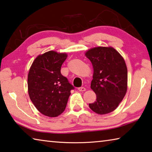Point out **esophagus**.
<instances>
[{
  "label": "esophagus",
  "mask_w": 152,
  "mask_h": 152,
  "mask_svg": "<svg viewBox=\"0 0 152 152\" xmlns=\"http://www.w3.org/2000/svg\"><path fill=\"white\" fill-rule=\"evenodd\" d=\"M78 90L80 92H84V91H86V88H84V87H80V88H78Z\"/></svg>",
  "instance_id": "esophagus-1"
}]
</instances>
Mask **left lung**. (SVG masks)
<instances>
[{"label":"left lung","instance_id":"left-lung-1","mask_svg":"<svg viewBox=\"0 0 152 152\" xmlns=\"http://www.w3.org/2000/svg\"><path fill=\"white\" fill-rule=\"evenodd\" d=\"M94 69L91 88L96 95L89 107L97 114L112 112L119 106L127 88V69L124 59L113 48L98 47L86 51Z\"/></svg>","mask_w":152,"mask_h":152}]
</instances>
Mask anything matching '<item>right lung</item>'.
Instances as JSON below:
<instances>
[{
    "label": "right lung",
    "instance_id": "obj_1",
    "mask_svg": "<svg viewBox=\"0 0 152 152\" xmlns=\"http://www.w3.org/2000/svg\"><path fill=\"white\" fill-rule=\"evenodd\" d=\"M66 53L54 51L39 55L33 61L28 74V92L31 101L45 116L55 117L66 109L71 90L74 87L61 74Z\"/></svg>",
    "mask_w": 152,
    "mask_h": 152
}]
</instances>
